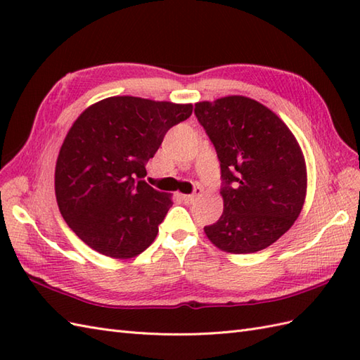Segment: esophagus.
<instances>
[{"label":"esophagus","mask_w":360,"mask_h":360,"mask_svg":"<svg viewBox=\"0 0 360 360\" xmlns=\"http://www.w3.org/2000/svg\"><path fill=\"white\" fill-rule=\"evenodd\" d=\"M201 193H202V188L201 187H196L195 192L192 195H181V198H182V201H184V202L192 204L198 196H201Z\"/></svg>","instance_id":"1"}]
</instances>
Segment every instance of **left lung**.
Returning a JSON list of instances; mask_svg holds the SVG:
<instances>
[{
	"instance_id": "obj_1",
	"label": "left lung",
	"mask_w": 360,
	"mask_h": 360,
	"mask_svg": "<svg viewBox=\"0 0 360 360\" xmlns=\"http://www.w3.org/2000/svg\"><path fill=\"white\" fill-rule=\"evenodd\" d=\"M221 165L224 210L205 226L227 254H254L286 233L307 198V164L295 136L254 98L227 96L195 103Z\"/></svg>"
}]
</instances>
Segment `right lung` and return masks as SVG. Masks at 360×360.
I'll return each mask as SVG.
<instances>
[{
	"label": "right lung",
	"instance_id": "add662e5",
	"mask_svg": "<svg viewBox=\"0 0 360 360\" xmlns=\"http://www.w3.org/2000/svg\"><path fill=\"white\" fill-rule=\"evenodd\" d=\"M192 103L114 96L88 106L68 131L56 164L60 213L91 249L133 258L155 241L170 195L142 178L165 133Z\"/></svg>",
	"mask_w": 360,
	"mask_h": 360
}]
</instances>
